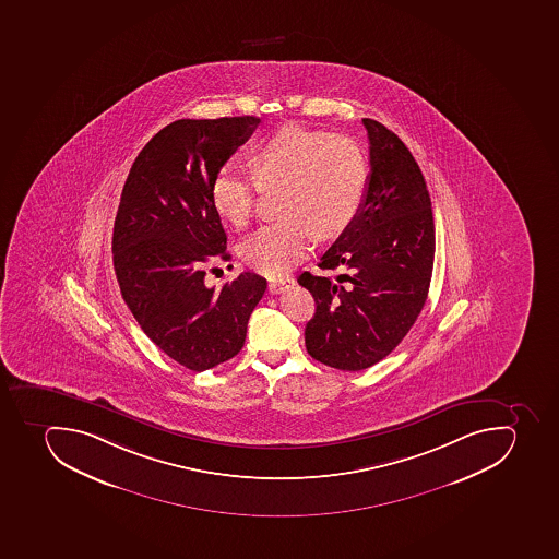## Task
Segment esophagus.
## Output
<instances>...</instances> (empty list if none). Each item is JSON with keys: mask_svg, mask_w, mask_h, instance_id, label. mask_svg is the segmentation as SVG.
<instances>
[{"mask_svg": "<svg viewBox=\"0 0 559 559\" xmlns=\"http://www.w3.org/2000/svg\"><path fill=\"white\" fill-rule=\"evenodd\" d=\"M292 285H294V280H292V277L274 280V282L269 283V292L274 296V294H282V292L288 290Z\"/></svg>", "mask_w": 559, "mask_h": 559, "instance_id": "34e87169", "label": "esophagus"}]
</instances>
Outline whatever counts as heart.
<instances>
[{"instance_id":"obj_1","label":"heart","mask_w":559,"mask_h":559,"mask_svg":"<svg viewBox=\"0 0 559 559\" xmlns=\"http://www.w3.org/2000/svg\"><path fill=\"white\" fill-rule=\"evenodd\" d=\"M253 174L221 169L212 182L214 211L234 226L253 217L260 191L277 193L282 219L242 246L259 273L285 276L305 259L313 234L331 239L356 219L368 191V160L356 141L300 126H285L249 152Z\"/></svg>"}]
</instances>
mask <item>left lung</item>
<instances>
[{
  "mask_svg": "<svg viewBox=\"0 0 559 559\" xmlns=\"http://www.w3.org/2000/svg\"><path fill=\"white\" fill-rule=\"evenodd\" d=\"M370 141V175L356 219L322 254V271L302 273L313 296L306 350L317 361L359 371L393 353L421 313L432 280L436 228L421 169L404 141L362 118Z\"/></svg>",
  "mask_w": 559,
  "mask_h": 559,
  "instance_id": "8db88e82",
  "label": "left lung"
}]
</instances>
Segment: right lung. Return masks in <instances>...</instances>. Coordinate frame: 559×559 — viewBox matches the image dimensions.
Wrapping results in <instances>:
<instances>
[{
  "label": "right lung",
  "instance_id": "add662e5",
  "mask_svg": "<svg viewBox=\"0 0 559 559\" xmlns=\"http://www.w3.org/2000/svg\"><path fill=\"white\" fill-rule=\"evenodd\" d=\"M259 123L257 117L169 123L138 154L120 197L114 263L123 300L143 333L189 370L240 353L267 288L254 273L209 288L203 269L214 257L230 260L212 182Z\"/></svg>",
  "mask_w": 559,
  "mask_h": 559
}]
</instances>
